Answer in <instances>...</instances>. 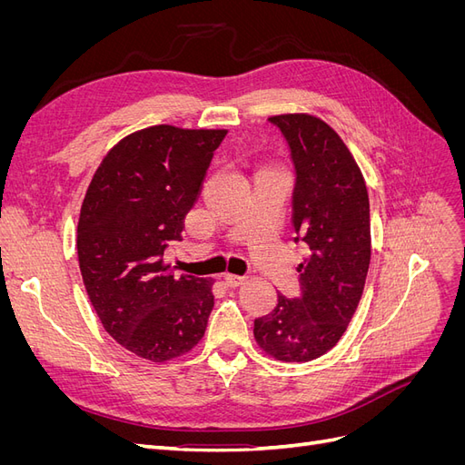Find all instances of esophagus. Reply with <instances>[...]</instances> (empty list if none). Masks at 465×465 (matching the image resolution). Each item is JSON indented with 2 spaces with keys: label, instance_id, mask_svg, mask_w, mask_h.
<instances>
[{
  "label": "esophagus",
  "instance_id": "1",
  "mask_svg": "<svg viewBox=\"0 0 465 465\" xmlns=\"http://www.w3.org/2000/svg\"><path fill=\"white\" fill-rule=\"evenodd\" d=\"M224 281H227V285H229V287H238V285H242V283H244V281H246V275L227 273V275H224Z\"/></svg>",
  "mask_w": 465,
  "mask_h": 465
}]
</instances>
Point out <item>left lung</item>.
<instances>
[{
	"label": "left lung",
	"instance_id": "1",
	"mask_svg": "<svg viewBox=\"0 0 465 465\" xmlns=\"http://www.w3.org/2000/svg\"><path fill=\"white\" fill-rule=\"evenodd\" d=\"M283 135L294 166L291 224L308 248L301 294H279L254 320L265 353L306 362L330 351L353 318L371 263V205L364 178L341 137L308 114L267 118Z\"/></svg>",
	"mask_w": 465,
	"mask_h": 465
}]
</instances>
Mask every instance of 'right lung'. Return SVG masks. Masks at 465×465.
<instances>
[{
  "label": "right lung",
  "mask_w": 465,
  "mask_h": 465,
  "mask_svg": "<svg viewBox=\"0 0 465 465\" xmlns=\"http://www.w3.org/2000/svg\"><path fill=\"white\" fill-rule=\"evenodd\" d=\"M224 135L174 125L135 132L106 154L83 202V283L104 330L142 359L180 357L205 333L213 281L176 277L163 258L182 241L184 217Z\"/></svg>",
  "instance_id": "obj_1"
}]
</instances>
